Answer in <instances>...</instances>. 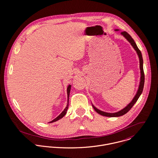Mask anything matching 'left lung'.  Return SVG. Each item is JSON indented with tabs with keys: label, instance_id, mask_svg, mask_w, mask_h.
Listing matches in <instances>:
<instances>
[{
	"label": "left lung",
	"instance_id": "8db88e82",
	"mask_svg": "<svg viewBox=\"0 0 158 158\" xmlns=\"http://www.w3.org/2000/svg\"><path fill=\"white\" fill-rule=\"evenodd\" d=\"M121 34L122 35L124 36V37L131 43V45L134 47V48L135 49L138 54L139 58V61H140V73H141V77H140V85H139V89L137 90V94H135V97H134L133 100L131 101V102L128 105V106L127 107H125L124 109H123L122 110L117 112V113H108L102 111L98 109H97L95 107H94L93 105V108L95 110V111L97 113H98L100 115H104V116H106V117H119L121 115H123L124 114H125L126 113H128L131 108L133 106V105L135 103V102H137V100H138V98H139L140 94H142L143 89V86H144V81H145V75H144V72H143V59H142V53L140 50L139 49V48L137 47V46L135 44V41L133 40V39L131 38V36L125 31H123L121 33Z\"/></svg>",
	"mask_w": 158,
	"mask_h": 158
}]
</instances>
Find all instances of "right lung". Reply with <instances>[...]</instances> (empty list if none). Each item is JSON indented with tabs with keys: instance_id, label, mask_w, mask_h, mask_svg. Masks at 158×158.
<instances>
[{
	"instance_id": "right-lung-1",
	"label": "right lung",
	"mask_w": 158,
	"mask_h": 158,
	"mask_svg": "<svg viewBox=\"0 0 158 158\" xmlns=\"http://www.w3.org/2000/svg\"><path fill=\"white\" fill-rule=\"evenodd\" d=\"M70 88H71V86L70 85H69V86L68 87V89H67V91H68V105H67V106H66V108L64 109V110L62 112V113H61L56 118H55L54 120H52L51 122H50V123H52V122H56V121H57V120H60V118H61L62 117H63L64 115H65V114H66L67 113V111H68V106H69V94H70Z\"/></svg>"
}]
</instances>
